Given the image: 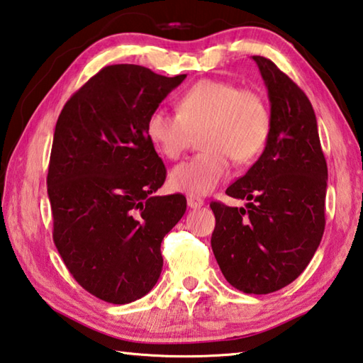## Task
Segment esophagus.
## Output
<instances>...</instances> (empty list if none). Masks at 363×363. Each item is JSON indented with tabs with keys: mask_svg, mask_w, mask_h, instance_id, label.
I'll return each instance as SVG.
<instances>
[{
	"mask_svg": "<svg viewBox=\"0 0 363 363\" xmlns=\"http://www.w3.org/2000/svg\"><path fill=\"white\" fill-rule=\"evenodd\" d=\"M187 204H189L190 209H199V208L203 206L204 201H203L201 199H199V196L189 195V196H187Z\"/></svg>",
	"mask_w": 363,
	"mask_h": 363,
	"instance_id": "obj_1",
	"label": "esophagus"
}]
</instances>
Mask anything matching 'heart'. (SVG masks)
I'll use <instances>...</instances> for the list:
<instances>
[{
    "mask_svg": "<svg viewBox=\"0 0 363 363\" xmlns=\"http://www.w3.org/2000/svg\"><path fill=\"white\" fill-rule=\"evenodd\" d=\"M272 116L254 90L219 79H203L177 100V113L155 108L147 116L146 135L154 149L177 160L192 135L200 133L203 152L177 164L169 173V187L190 195H206L227 179L232 157L252 160L268 140Z\"/></svg>",
    "mask_w": 363,
    "mask_h": 363,
    "instance_id": "heart-1",
    "label": "heart"
}]
</instances>
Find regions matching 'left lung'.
Listing matches in <instances>:
<instances>
[{
    "label": "left lung",
    "mask_w": 363,
    "mask_h": 363,
    "mask_svg": "<svg viewBox=\"0 0 363 363\" xmlns=\"http://www.w3.org/2000/svg\"><path fill=\"white\" fill-rule=\"evenodd\" d=\"M269 98L265 150L225 194L246 208L211 203V247L222 274L245 294L265 295L295 281L325 228L327 162L314 109L298 85L265 57L254 55Z\"/></svg>",
    "instance_id": "1"
}]
</instances>
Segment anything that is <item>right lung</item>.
I'll return each mask as SVG.
<instances>
[{
	"label": "right lung",
	"mask_w": 363,
	"mask_h": 363,
	"mask_svg": "<svg viewBox=\"0 0 363 363\" xmlns=\"http://www.w3.org/2000/svg\"><path fill=\"white\" fill-rule=\"evenodd\" d=\"M186 76L111 65L58 116L48 173L54 242L72 278L114 305L157 284L162 240L186 213L184 195H154L167 168L146 135L147 116Z\"/></svg>",
	"instance_id": "right-lung-1"
}]
</instances>
